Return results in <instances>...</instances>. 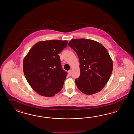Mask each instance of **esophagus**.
<instances>
[{"mask_svg":"<svg viewBox=\"0 0 134 134\" xmlns=\"http://www.w3.org/2000/svg\"><path fill=\"white\" fill-rule=\"evenodd\" d=\"M68 73H69V74L70 75H71L72 73V70H70L68 71Z\"/></svg>","mask_w":134,"mask_h":134,"instance_id":"obj_1","label":"esophagus"}]
</instances>
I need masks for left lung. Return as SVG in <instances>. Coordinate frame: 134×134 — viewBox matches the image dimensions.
Listing matches in <instances>:
<instances>
[{"label": "left lung", "instance_id": "1", "mask_svg": "<svg viewBox=\"0 0 134 134\" xmlns=\"http://www.w3.org/2000/svg\"><path fill=\"white\" fill-rule=\"evenodd\" d=\"M68 46L76 52L81 74L75 82L78 89L86 95L100 91L111 76L113 62L107 49L97 41L74 39Z\"/></svg>", "mask_w": 134, "mask_h": 134}]
</instances>
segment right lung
<instances>
[{
	"label": "right lung",
	"instance_id": "right-lung-1",
	"mask_svg": "<svg viewBox=\"0 0 134 134\" xmlns=\"http://www.w3.org/2000/svg\"><path fill=\"white\" fill-rule=\"evenodd\" d=\"M67 40L39 41L33 46L23 61V70L29 85L41 96L52 97L61 90L67 73L61 68L59 53Z\"/></svg>",
	"mask_w": 134,
	"mask_h": 134
}]
</instances>
